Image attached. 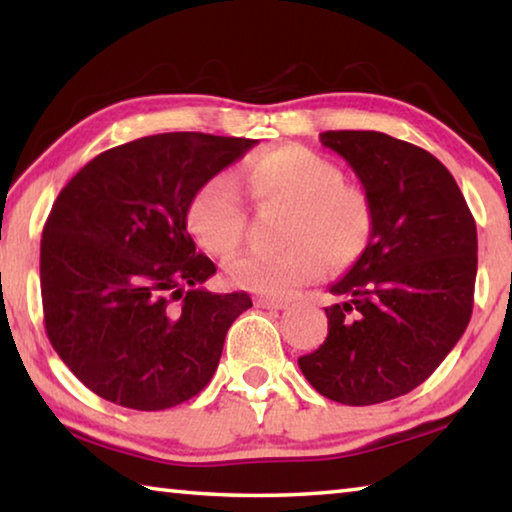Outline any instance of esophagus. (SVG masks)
I'll list each match as a JSON object with an SVG mask.
<instances>
[{
    "mask_svg": "<svg viewBox=\"0 0 512 512\" xmlns=\"http://www.w3.org/2000/svg\"><path fill=\"white\" fill-rule=\"evenodd\" d=\"M255 305L262 307V309H287L289 302H287V300H280V298L257 296V298H255Z\"/></svg>",
    "mask_w": 512,
    "mask_h": 512,
    "instance_id": "esophagus-1",
    "label": "esophagus"
}]
</instances>
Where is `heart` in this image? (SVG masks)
Wrapping results in <instances>:
<instances>
[{
	"mask_svg": "<svg viewBox=\"0 0 512 512\" xmlns=\"http://www.w3.org/2000/svg\"><path fill=\"white\" fill-rule=\"evenodd\" d=\"M239 185L257 207L284 205L277 223L280 248L248 250L228 264L235 287L289 296L323 273L354 262L372 230L368 196L343 183V171L325 155L300 144L257 151L241 162L237 180L216 173L187 205L194 239L214 257H230L246 237L248 210Z\"/></svg>",
	"mask_w": 512,
	"mask_h": 512,
	"instance_id": "heart-1",
	"label": "heart"
}]
</instances>
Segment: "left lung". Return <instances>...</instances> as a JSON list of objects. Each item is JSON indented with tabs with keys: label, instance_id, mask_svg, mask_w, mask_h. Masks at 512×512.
<instances>
[{
	"label": "left lung",
	"instance_id": "8db88e82",
	"mask_svg": "<svg viewBox=\"0 0 512 512\" xmlns=\"http://www.w3.org/2000/svg\"><path fill=\"white\" fill-rule=\"evenodd\" d=\"M372 212L370 239L325 307L327 339L298 359L329 400L368 406L420 386L472 316L476 223L452 173L429 151L377 131H327Z\"/></svg>",
	"mask_w": 512,
	"mask_h": 512
}]
</instances>
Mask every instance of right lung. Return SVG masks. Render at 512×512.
Here are the masks:
<instances>
[{
  "label": "right lung",
  "instance_id": "1",
  "mask_svg": "<svg viewBox=\"0 0 512 512\" xmlns=\"http://www.w3.org/2000/svg\"><path fill=\"white\" fill-rule=\"evenodd\" d=\"M255 140L160 133L90 160L58 194L40 241L45 329L92 393L162 411L210 384L223 341L253 307L203 289L216 273L187 232L189 198Z\"/></svg>",
  "mask_w": 512,
  "mask_h": 512
}]
</instances>
